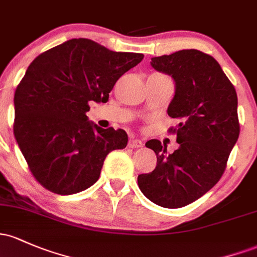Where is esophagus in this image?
<instances>
[{
    "mask_svg": "<svg viewBox=\"0 0 257 257\" xmlns=\"http://www.w3.org/2000/svg\"><path fill=\"white\" fill-rule=\"evenodd\" d=\"M143 146V143L142 140L139 139H131L128 142V148L131 149H138V148H142Z\"/></svg>",
    "mask_w": 257,
    "mask_h": 257,
    "instance_id": "1",
    "label": "esophagus"
}]
</instances>
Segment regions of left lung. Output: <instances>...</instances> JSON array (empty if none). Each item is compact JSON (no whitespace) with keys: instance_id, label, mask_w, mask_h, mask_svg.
<instances>
[{"instance_id":"1","label":"left lung","mask_w":257,"mask_h":257,"mask_svg":"<svg viewBox=\"0 0 257 257\" xmlns=\"http://www.w3.org/2000/svg\"><path fill=\"white\" fill-rule=\"evenodd\" d=\"M151 66L176 83L167 113L178 119L170 133L179 148L167 155V146L149 140L145 146L155 151L157 165L138 176V185L154 204L178 208L206 194L224 173L240 133L238 97L218 62L199 50L154 57Z\"/></svg>"}]
</instances>
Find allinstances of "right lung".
Here are the masks:
<instances>
[{
  "label": "right lung",
  "mask_w": 257,
  "mask_h": 257,
  "mask_svg": "<svg viewBox=\"0 0 257 257\" xmlns=\"http://www.w3.org/2000/svg\"><path fill=\"white\" fill-rule=\"evenodd\" d=\"M143 53L114 52L89 39L45 51L28 67L14 94L13 132L34 178L70 195L91 187L111 151L124 149L123 129L87 120L89 102H107L115 81Z\"/></svg>",
  "instance_id": "obj_1"
}]
</instances>
